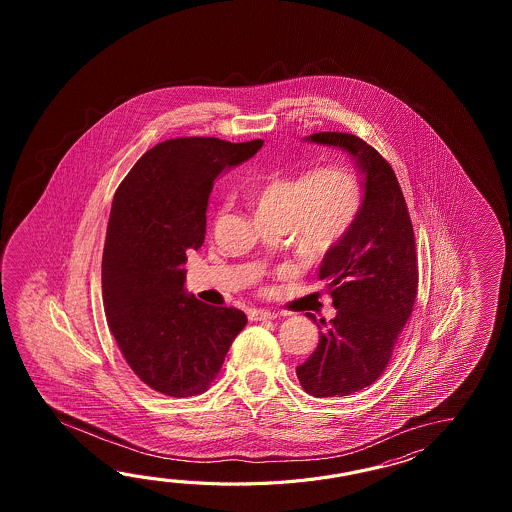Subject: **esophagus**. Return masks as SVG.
I'll use <instances>...</instances> for the list:
<instances>
[{
  "label": "esophagus",
  "instance_id": "34e87169",
  "mask_svg": "<svg viewBox=\"0 0 512 512\" xmlns=\"http://www.w3.org/2000/svg\"><path fill=\"white\" fill-rule=\"evenodd\" d=\"M276 313H272V311H263V309H258V311H252L251 320H274L276 318Z\"/></svg>",
  "mask_w": 512,
  "mask_h": 512
}]
</instances>
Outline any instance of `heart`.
Returning <instances> with one entry per match:
<instances>
[{"label":"heart","mask_w":512,"mask_h":512,"mask_svg":"<svg viewBox=\"0 0 512 512\" xmlns=\"http://www.w3.org/2000/svg\"><path fill=\"white\" fill-rule=\"evenodd\" d=\"M357 179L344 168L276 170L258 175L249 203L261 225H293L305 251L322 254L349 229L359 208Z\"/></svg>","instance_id":"b5f03b06"}]
</instances>
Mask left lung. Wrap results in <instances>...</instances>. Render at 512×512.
<instances>
[{
  "label": "left lung",
  "mask_w": 512,
  "mask_h": 512,
  "mask_svg": "<svg viewBox=\"0 0 512 512\" xmlns=\"http://www.w3.org/2000/svg\"><path fill=\"white\" fill-rule=\"evenodd\" d=\"M305 141L348 153L362 175V203L344 236L326 252L318 278L337 315L316 322L320 342L296 368L313 397H344L381 377L414 309L417 258L414 227L392 166L370 144L337 131Z\"/></svg>",
  "instance_id": "left-lung-1"
}]
</instances>
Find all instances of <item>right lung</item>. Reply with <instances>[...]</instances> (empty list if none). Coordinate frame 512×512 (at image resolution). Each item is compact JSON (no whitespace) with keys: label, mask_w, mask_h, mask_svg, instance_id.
<instances>
[{"label":"right lung","mask_w":512,"mask_h":512,"mask_svg":"<svg viewBox=\"0 0 512 512\" xmlns=\"http://www.w3.org/2000/svg\"><path fill=\"white\" fill-rule=\"evenodd\" d=\"M261 146L170 139L144 153L115 192L102 254L104 311L124 359L155 392H205L247 324L240 309L186 293L183 263L205 241L216 177Z\"/></svg>","instance_id":"add662e5"}]
</instances>
